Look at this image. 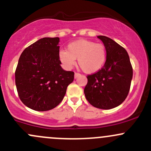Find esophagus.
<instances>
[{
	"label": "esophagus",
	"instance_id": "esophagus-1",
	"mask_svg": "<svg viewBox=\"0 0 151 151\" xmlns=\"http://www.w3.org/2000/svg\"><path fill=\"white\" fill-rule=\"evenodd\" d=\"M79 76H80V73H77V72L74 73V78H77V77H78Z\"/></svg>",
	"mask_w": 151,
	"mask_h": 151
}]
</instances>
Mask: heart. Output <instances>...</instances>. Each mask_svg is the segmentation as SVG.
<instances>
[{"instance_id":"obj_1","label":"heart","mask_w":151,"mask_h":151,"mask_svg":"<svg viewBox=\"0 0 151 151\" xmlns=\"http://www.w3.org/2000/svg\"><path fill=\"white\" fill-rule=\"evenodd\" d=\"M67 51L59 52V59L66 68H71L76 63L87 74H93L104 66L106 60V47L102 44L81 39L71 42L67 46Z\"/></svg>"}]
</instances>
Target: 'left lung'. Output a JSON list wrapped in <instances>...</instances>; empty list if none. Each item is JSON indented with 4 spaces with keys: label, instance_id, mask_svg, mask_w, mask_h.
I'll return each instance as SVG.
<instances>
[{
    "label": "left lung",
    "instance_id": "1",
    "mask_svg": "<svg viewBox=\"0 0 151 151\" xmlns=\"http://www.w3.org/2000/svg\"><path fill=\"white\" fill-rule=\"evenodd\" d=\"M106 50L104 66L88 75L84 93L88 102L99 109H109L119 106L129 94L133 69L126 50L104 36H97Z\"/></svg>",
    "mask_w": 151,
    "mask_h": 151
}]
</instances>
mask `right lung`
Here are the masks:
<instances>
[{
	"instance_id": "add662e5",
	"label": "right lung",
	"mask_w": 151,
	"mask_h": 151,
	"mask_svg": "<svg viewBox=\"0 0 151 151\" xmlns=\"http://www.w3.org/2000/svg\"><path fill=\"white\" fill-rule=\"evenodd\" d=\"M59 38H43L25 48L15 71L19 99L36 111H47L61 102L74 73L65 71L59 59Z\"/></svg>"
}]
</instances>
